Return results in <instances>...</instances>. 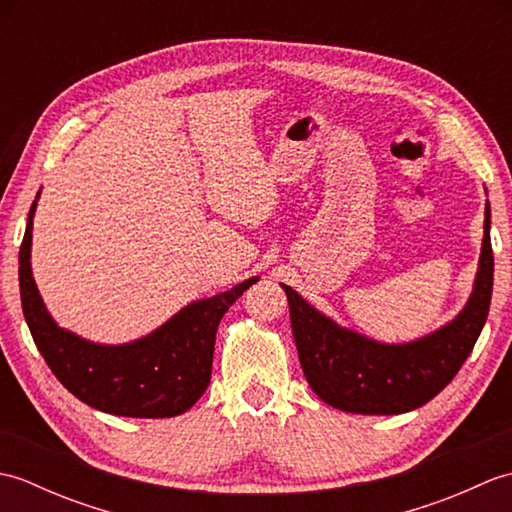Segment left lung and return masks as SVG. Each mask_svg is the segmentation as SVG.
Masks as SVG:
<instances>
[{"label": "left lung", "mask_w": 512, "mask_h": 512, "mask_svg": "<svg viewBox=\"0 0 512 512\" xmlns=\"http://www.w3.org/2000/svg\"><path fill=\"white\" fill-rule=\"evenodd\" d=\"M493 266L491 206L486 202L480 268L469 303L444 328L402 345L376 343L341 328L281 284L299 361L314 394L334 409L367 416H396L427 405L473 352L491 308Z\"/></svg>", "instance_id": "1"}]
</instances>
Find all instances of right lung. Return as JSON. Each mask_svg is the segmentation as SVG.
Returning a JSON list of instances; mask_svg holds the SVG:
<instances>
[{
	"label": "right lung",
	"instance_id": "1",
	"mask_svg": "<svg viewBox=\"0 0 512 512\" xmlns=\"http://www.w3.org/2000/svg\"><path fill=\"white\" fill-rule=\"evenodd\" d=\"M35 206L37 200L19 248V292L32 339L52 374L85 405L114 416L171 418L191 409L209 387L217 325L257 277L189 303L145 339L125 345L90 343L59 328L39 297L30 270Z\"/></svg>",
	"mask_w": 512,
	"mask_h": 512
}]
</instances>
